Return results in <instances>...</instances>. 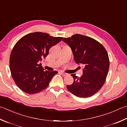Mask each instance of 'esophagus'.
I'll list each match as a JSON object with an SVG mask.
<instances>
[{"mask_svg":"<svg viewBox=\"0 0 127 127\" xmlns=\"http://www.w3.org/2000/svg\"><path fill=\"white\" fill-rule=\"evenodd\" d=\"M60 73H61V74H62V75H64V76L68 75V73L64 72V71H60Z\"/></svg>","mask_w":127,"mask_h":127,"instance_id":"esophagus-1","label":"esophagus"}]
</instances>
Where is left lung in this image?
Instances as JSON below:
<instances>
[{
  "mask_svg": "<svg viewBox=\"0 0 127 127\" xmlns=\"http://www.w3.org/2000/svg\"><path fill=\"white\" fill-rule=\"evenodd\" d=\"M63 40L71 48L77 64L83 66V74L80 77L71 74L74 82L66 88L78 97H90L97 93L105 82L109 68L107 50L94 39L80 34L64 38Z\"/></svg>",
  "mask_w": 127,
  "mask_h": 127,
  "instance_id": "obj_1",
  "label": "left lung"
}]
</instances>
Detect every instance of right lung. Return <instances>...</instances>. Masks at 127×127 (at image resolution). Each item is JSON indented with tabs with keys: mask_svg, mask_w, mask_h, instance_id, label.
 <instances>
[{
	"mask_svg": "<svg viewBox=\"0 0 127 127\" xmlns=\"http://www.w3.org/2000/svg\"><path fill=\"white\" fill-rule=\"evenodd\" d=\"M42 32H34L23 36L11 50L9 65L17 86L25 93H39L49 86L57 71H44L39 62L49 54L50 48L62 40Z\"/></svg>",
	"mask_w": 127,
	"mask_h": 127,
	"instance_id": "1",
	"label": "right lung"
}]
</instances>
